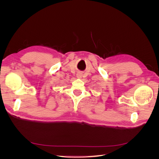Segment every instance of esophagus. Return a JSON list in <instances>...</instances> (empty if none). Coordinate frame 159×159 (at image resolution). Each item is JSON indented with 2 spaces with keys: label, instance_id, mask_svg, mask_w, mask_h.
<instances>
[{
  "label": "esophagus",
  "instance_id": "1",
  "mask_svg": "<svg viewBox=\"0 0 159 159\" xmlns=\"http://www.w3.org/2000/svg\"><path fill=\"white\" fill-rule=\"evenodd\" d=\"M82 77V74L81 73H78L77 74V77L78 79H81Z\"/></svg>",
  "mask_w": 159,
  "mask_h": 159
}]
</instances>
